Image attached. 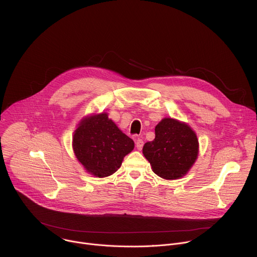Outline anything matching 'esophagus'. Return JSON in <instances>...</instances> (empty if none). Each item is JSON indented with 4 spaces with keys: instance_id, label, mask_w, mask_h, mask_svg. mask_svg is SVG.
<instances>
[{
    "instance_id": "1",
    "label": "esophagus",
    "mask_w": 257,
    "mask_h": 257,
    "mask_svg": "<svg viewBox=\"0 0 257 257\" xmlns=\"http://www.w3.org/2000/svg\"><path fill=\"white\" fill-rule=\"evenodd\" d=\"M135 145H136V148H137V150H141L142 149V146H143V140L141 139V138H137L136 140H135Z\"/></svg>"
}]
</instances>
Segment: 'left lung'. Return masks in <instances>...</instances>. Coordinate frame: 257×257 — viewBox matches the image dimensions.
Returning a JSON list of instances; mask_svg holds the SVG:
<instances>
[{"mask_svg": "<svg viewBox=\"0 0 257 257\" xmlns=\"http://www.w3.org/2000/svg\"><path fill=\"white\" fill-rule=\"evenodd\" d=\"M156 138L146 142L142 153L153 171L163 179L185 176L198 156V140L187 124L164 118L156 126Z\"/></svg>", "mask_w": 257, "mask_h": 257, "instance_id": "left-lung-1", "label": "left lung"}]
</instances>
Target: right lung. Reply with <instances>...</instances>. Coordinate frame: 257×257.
<instances>
[{"mask_svg":"<svg viewBox=\"0 0 257 257\" xmlns=\"http://www.w3.org/2000/svg\"><path fill=\"white\" fill-rule=\"evenodd\" d=\"M73 151L91 175L103 178L114 174L134 149V141L108 119L106 113L85 117L73 136Z\"/></svg>","mask_w":257,"mask_h":257,"instance_id":"obj_1","label":"right lung"}]
</instances>
